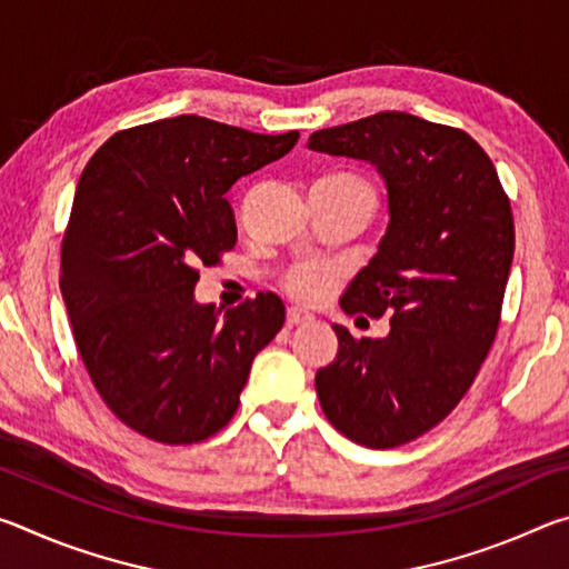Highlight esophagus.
I'll return each instance as SVG.
<instances>
[{
	"label": "esophagus",
	"mask_w": 569,
	"mask_h": 569,
	"mask_svg": "<svg viewBox=\"0 0 569 569\" xmlns=\"http://www.w3.org/2000/svg\"><path fill=\"white\" fill-rule=\"evenodd\" d=\"M313 321V316L308 313V311H303V308H296V306H291L286 311V326L288 329H293V326H303V323H311Z\"/></svg>",
	"instance_id": "34e87169"
}]
</instances>
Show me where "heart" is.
Segmentation results:
<instances>
[{
	"mask_svg": "<svg viewBox=\"0 0 569 569\" xmlns=\"http://www.w3.org/2000/svg\"><path fill=\"white\" fill-rule=\"evenodd\" d=\"M326 180L339 182L346 188H359V190H371L369 182L356 172H339V176H331ZM343 281V266L331 263V261H298L288 268L283 276V288L288 296H293L296 301L303 303H319L323 298H329L336 286Z\"/></svg>",
	"mask_w": 569,
	"mask_h": 569,
	"instance_id": "1",
	"label": "heart"
}]
</instances>
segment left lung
<instances>
[{
    "label": "left lung",
    "mask_w": 569,
    "mask_h": 569,
    "mask_svg": "<svg viewBox=\"0 0 569 569\" xmlns=\"http://www.w3.org/2000/svg\"><path fill=\"white\" fill-rule=\"evenodd\" d=\"M308 148L377 166L391 213L341 298L349 316H389L391 331L353 339L333 326L339 353L316 373V393L356 445H409L449 417L492 349L515 256L509 198L475 138L409 112L319 130Z\"/></svg>",
    "instance_id": "1"
}]
</instances>
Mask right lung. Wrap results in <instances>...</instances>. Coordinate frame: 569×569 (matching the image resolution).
I'll use <instances>...</instances> for the list:
<instances>
[{
  "label": "right lung",
  "mask_w": 569,
  "mask_h": 569,
  "mask_svg": "<svg viewBox=\"0 0 569 569\" xmlns=\"http://www.w3.org/2000/svg\"><path fill=\"white\" fill-rule=\"evenodd\" d=\"M298 130L258 134L198 114L114 132L84 166L62 238V298L94 389L124 427L196 445L233 419L250 363L286 321L276 293L220 316L192 298L236 246L226 192L283 158Z\"/></svg>",
  "instance_id": "1"
}]
</instances>
